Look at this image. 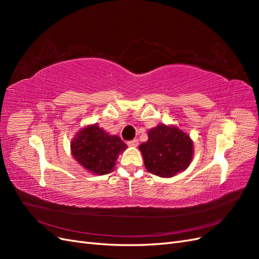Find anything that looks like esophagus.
Here are the masks:
<instances>
[{"instance_id": "obj_1", "label": "esophagus", "mask_w": 259, "mask_h": 259, "mask_svg": "<svg viewBox=\"0 0 259 259\" xmlns=\"http://www.w3.org/2000/svg\"><path fill=\"white\" fill-rule=\"evenodd\" d=\"M127 145H128L130 147H137V146H138V140H137V139L130 140V142H127Z\"/></svg>"}]
</instances>
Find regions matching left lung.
<instances>
[{"label":"left lung","mask_w":259,"mask_h":259,"mask_svg":"<svg viewBox=\"0 0 259 259\" xmlns=\"http://www.w3.org/2000/svg\"><path fill=\"white\" fill-rule=\"evenodd\" d=\"M148 142L139 146L145 166L151 174L171 177L185 170L193 155L192 140L175 126L159 125L148 132Z\"/></svg>","instance_id":"8db88e82"}]
</instances>
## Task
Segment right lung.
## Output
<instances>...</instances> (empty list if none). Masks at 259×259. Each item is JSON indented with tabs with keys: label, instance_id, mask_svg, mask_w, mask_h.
Masks as SVG:
<instances>
[{
	"label": "right lung",
	"instance_id": "right-lung-1",
	"mask_svg": "<svg viewBox=\"0 0 259 259\" xmlns=\"http://www.w3.org/2000/svg\"><path fill=\"white\" fill-rule=\"evenodd\" d=\"M126 148L119 136L108 135L96 124L80 131L71 144L74 159L97 175L110 173L117 155Z\"/></svg>",
	"mask_w": 259,
	"mask_h": 259
}]
</instances>
